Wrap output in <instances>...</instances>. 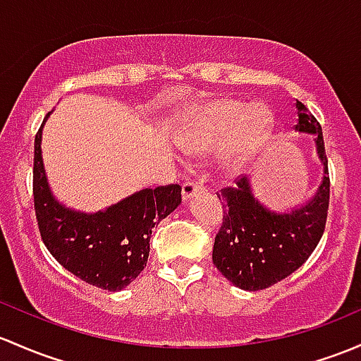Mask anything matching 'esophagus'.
Masks as SVG:
<instances>
[{
  "label": "esophagus",
  "instance_id": "esophagus-1",
  "mask_svg": "<svg viewBox=\"0 0 361 361\" xmlns=\"http://www.w3.org/2000/svg\"><path fill=\"white\" fill-rule=\"evenodd\" d=\"M202 190H204L202 185L193 183V181H187V183H183V187H181V199H183V202H187V200H190L193 195H197V193H200Z\"/></svg>",
  "mask_w": 361,
  "mask_h": 361
}]
</instances>
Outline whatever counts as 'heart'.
<instances>
[{"mask_svg":"<svg viewBox=\"0 0 361 361\" xmlns=\"http://www.w3.org/2000/svg\"><path fill=\"white\" fill-rule=\"evenodd\" d=\"M273 114L264 102H244L216 97L187 109L181 116L178 145L192 157L218 150L219 173L238 176L267 145Z\"/></svg>","mask_w":361,"mask_h":361,"instance_id":"b5f03b06","label":"heart"}]
</instances>
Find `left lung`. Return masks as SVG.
I'll use <instances>...</instances> for the list:
<instances>
[{
	"mask_svg": "<svg viewBox=\"0 0 361 361\" xmlns=\"http://www.w3.org/2000/svg\"><path fill=\"white\" fill-rule=\"evenodd\" d=\"M295 133L311 135L322 162V180L313 195L292 207L273 209L257 199L250 178L218 195L225 216L214 238L212 263L242 290H263L287 279L305 264L324 235L331 192L324 135L301 102H295Z\"/></svg>",
	"mask_w": 361,
	"mask_h": 361,
	"instance_id": "8db88e82",
	"label": "left lung"
}]
</instances>
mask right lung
Masks as SVG:
<instances>
[{
    "mask_svg": "<svg viewBox=\"0 0 361 361\" xmlns=\"http://www.w3.org/2000/svg\"><path fill=\"white\" fill-rule=\"evenodd\" d=\"M51 112L34 140V207L41 238L72 275L104 290H123L147 267L152 228L180 206L181 188H143L94 212L66 206L51 190L41 150Z\"/></svg>",
    "mask_w": 361,
    "mask_h": 361,
    "instance_id": "add662e5",
    "label": "right lung"
}]
</instances>
